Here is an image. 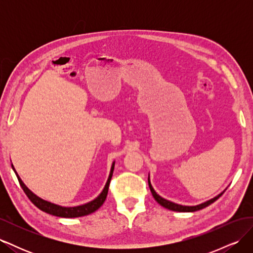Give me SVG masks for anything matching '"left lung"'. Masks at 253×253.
Returning a JSON list of instances; mask_svg holds the SVG:
<instances>
[{
  "label": "left lung",
  "mask_w": 253,
  "mask_h": 253,
  "mask_svg": "<svg viewBox=\"0 0 253 253\" xmlns=\"http://www.w3.org/2000/svg\"><path fill=\"white\" fill-rule=\"evenodd\" d=\"M148 182H149V187H150V190H151V192H152V195H153V197L155 198V201H156L160 206L165 207V208L169 209V210H172V211H177V212H194V211L202 210V209L206 208V207H208L209 205H211L212 203L215 202L216 200H218V198H219L221 195H223V193H224V192L220 193V194H218L217 196L212 198V200H210V201H208V202H206V203H203V204H201V205H197V206H182V205H178V204H175V203L170 202V201H168V200H165V198H163L162 196L158 195V194L155 192V190L153 189L152 185H151L150 176H149V178H148Z\"/></svg>",
  "instance_id": "obj_1"
}]
</instances>
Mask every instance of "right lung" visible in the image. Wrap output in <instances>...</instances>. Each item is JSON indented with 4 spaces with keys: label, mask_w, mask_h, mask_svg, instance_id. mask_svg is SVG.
<instances>
[{
    "label": "right lung",
    "mask_w": 253,
    "mask_h": 253,
    "mask_svg": "<svg viewBox=\"0 0 253 253\" xmlns=\"http://www.w3.org/2000/svg\"><path fill=\"white\" fill-rule=\"evenodd\" d=\"M114 166H115V162L112 165L111 168V172H110V176L108 178V181L105 183V187L102 190V192L99 194L98 197H96L94 201H91L87 204H84L81 206H77V207H62V206H59L56 204H52L50 202L47 201H44L42 198H40L39 196H37L35 193H33L32 191H30L25 185L24 182L21 180V178L19 177V175L17 174L16 170H14L13 166L12 169L14 171V173L17 174V177L18 180L20 182V185L22 187V189L24 190L25 194L27 195V197L29 198L32 203L38 207L40 210L46 212L48 214H51V215H55V216H59V217H68V218H72V217H80V216H85L88 215V214L95 212L96 210H98L100 207L103 205L106 195H108V191H109V186H110V181L111 178L113 176V171H114Z\"/></svg>",
    "instance_id": "right-lung-1"
}]
</instances>
